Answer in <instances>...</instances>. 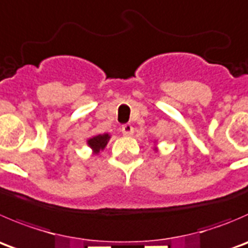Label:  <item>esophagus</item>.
Here are the masks:
<instances>
[{
    "label": "esophagus",
    "mask_w": 248,
    "mask_h": 248,
    "mask_svg": "<svg viewBox=\"0 0 248 248\" xmlns=\"http://www.w3.org/2000/svg\"><path fill=\"white\" fill-rule=\"evenodd\" d=\"M121 132H122V134H124V136H132L134 131H133V127H132L131 124H124V126L121 127Z\"/></svg>",
    "instance_id": "obj_1"
}]
</instances>
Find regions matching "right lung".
I'll use <instances>...</instances> for the list:
<instances>
[{
  "label": "right lung",
  "instance_id": "right-lung-1",
  "mask_svg": "<svg viewBox=\"0 0 248 248\" xmlns=\"http://www.w3.org/2000/svg\"><path fill=\"white\" fill-rule=\"evenodd\" d=\"M109 139H110L109 134H107V133L98 134V136H95V137H93V138L88 139L87 143H88V145L92 148V150L94 151V154H98L100 150H103V149L107 146Z\"/></svg>",
  "mask_w": 248,
  "mask_h": 248
}]
</instances>
